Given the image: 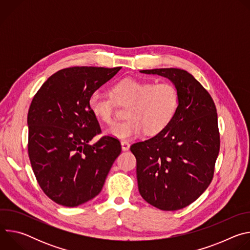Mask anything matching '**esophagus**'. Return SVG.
<instances>
[{"mask_svg":"<svg viewBox=\"0 0 250 250\" xmlns=\"http://www.w3.org/2000/svg\"><path fill=\"white\" fill-rule=\"evenodd\" d=\"M121 145H122V149L124 151H127L129 149V147H130V145L128 144L127 141H122Z\"/></svg>","mask_w":250,"mask_h":250,"instance_id":"esophagus-1","label":"esophagus"}]
</instances>
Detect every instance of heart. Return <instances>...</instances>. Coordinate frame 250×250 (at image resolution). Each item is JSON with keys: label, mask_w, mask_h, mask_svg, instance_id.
<instances>
[{"label": "heart", "mask_w": 250, "mask_h": 250, "mask_svg": "<svg viewBox=\"0 0 250 250\" xmlns=\"http://www.w3.org/2000/svg\"><path fill=\"white\" fill-rule=\"evenodd\" d=\"M111 94L112 97L94 91L88 106L97 121L106 125L114 123L116 104L127 106V120L105 130L106 134L119 139H131L145 131L147 135L162 132L173 121L180 103L179 93L169 82L125 78L113 85Z\"/></svg>", "instance_id": "obj_1"}]
</instances>
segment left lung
<instances>
[{"instance_id": "8db88e82", "label": "left lung", "mask_w": 250, "mask_h": 250, "mask_svg": "<svg viewBox=\"0 0 250 250\" xmlns=\"http://www.w3.org/2000/svg\"><path fill=\"white\" fill-rule=\"evenodd\" d=\"M169 79L180 97L171 124L130 146L138 191L151 206L177 210L196 201L211 182L220 151L215 103L192 74L178 68L140 70Z\"/></svg>"}]
</instances>
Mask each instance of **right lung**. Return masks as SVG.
<instances>
[{
  "mask_svg": "<svg viewBox=\"0 0 250 250\" xmlns=\"http://www.w3.org/2000/svg\"><path fill=\"white\" fill-rule=\"evenodd\" d=\"M122 67H70L51 75L33 97L28 114V157L35 178L53 202L77 207L95 198L121 154L120 141L103 136L89 110L90 95Z\"/></svg>",
  "mask_w": 250,
  "mask_h": 250,
  "instance_id": "add662e5",
  "label": "right lung"
}]
</instances>
